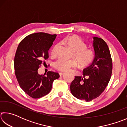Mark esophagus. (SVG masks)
<instances>
[{"instance_id":"34e87169","label":"esophagus","mask_w":127,"mask_h":127,"mask_svg":"<svg viewBox=\"0 0 127 127\" xmlns=\"http://www.w3.org/2000/svg\"><path fill=\"white\" fill-rule=\"evenodd\" d=\"M64 74H65V73H64V72H59L60 76H62V75H63Z\"/></svg>"}]
</instances>
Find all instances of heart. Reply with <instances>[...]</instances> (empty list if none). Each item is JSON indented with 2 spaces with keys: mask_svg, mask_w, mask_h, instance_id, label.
I'll return each mask as SVG.
<instances>
[{
  "mask_svg": "<svg viewBox=\"0 0 127 127\" xmlns=\"http://www.w3.org/2000/svg\"><path fill=\"white\" fill-rule=\"evenodd\" d=\"M61 43L66 44L74 51L73 57L78 62L79 65L85 66L89 65L93 61L94 53L91 49L87 48V45L77 35L68 36L62 40ZM58 45H56L52 50L51 55L55 56L57 54V49ZM77 65V62L75 59H66L61 58L54 63V67L59 71H68L71 68Z\"/></svg>",
  "mask_w": 127,
  "mask_h": 127,
  "instance_id": "obj_1",
  "label": "heart"
}]
</instances>
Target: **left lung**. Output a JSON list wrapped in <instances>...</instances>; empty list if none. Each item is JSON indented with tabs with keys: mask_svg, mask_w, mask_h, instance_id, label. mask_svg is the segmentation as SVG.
Instances as JSON below:
<instances>
[{
	"mask_svg": "<svg viewBox=\"0 0 127 127\" xmlns=\"http://www.w3.org/2000/svg\"><path fill=\"white\" fill-rule=\"evenodd\" d=\"M93 45V63L83 69V77L76 76L70 86V91L74 97L87 102L98 97L104 91L113 69L110 52L105 41L94 37Z\"/></svg>",
	"mask_w": 127,
	"mask_h": 127,
	"instance_id": "1",
	"label": "left lung"
}]
</instances>
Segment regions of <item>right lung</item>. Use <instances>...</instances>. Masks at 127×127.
Here are the masks:
<instances>
[{"label":"right lung","instance_id":"obj_1","mask_svg":"<svg viewBox=\"0 0 127 127\" xmlns=\"http://www.w3.org/2000/svg\"><path fill=\"white\" fill-rule=\"evenodd\" d=\"M57 35L38 32L27 36L21 41L14 57V70L19 85L33 98L48 94L53 81L59 78L58 73L48 71L46 76L40 75L38 69L49 58L48 51Z\"/></svg>","mask_w":127,"mask_h":127}]
</instances>
